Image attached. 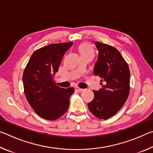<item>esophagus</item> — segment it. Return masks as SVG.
I'll list each match as a JSON object with an SVG mask.
<instances>
[{
	"label": "esophagus",
	"mask_w": 153,
	"mask_h": 153,
	"mask_svg": "<svg viewBox=\"0 0 153 153\" xmlns=\"http://www.w3.org/2000/svg\"><path fill=\"white\" fill-rule=\"evenodd\" d=\"M75 90H76V91H78V92H82V91H84V89H82V88H79V87H76L75 88Z\"/></svg>",
	"instance_id": "34e87169"
}]
</instances>
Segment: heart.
I'll return each instance as SVG.
<instances>
[{
	"instance_id": "heart-1",
	"label": "heart",
	"mask_w": 153,
	"mask_h": 153,
	"mask_svg": "<svg viewBox=\"0 0 153 153\" xmlns=\"http://www.w3.org/2000/svg\"><path fill=\"white\" fill-rule=\"evenodd\" d=\"M78 50L81 55H90L92 56L93 55V51L88 44L84 43L79 45Z\"/></svg>"
}]
</instances>
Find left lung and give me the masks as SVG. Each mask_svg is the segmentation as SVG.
<instances>
[{"instance_id":"left-lung-1","label":"left lung","mask_w":153,"mask_h":153,"mask_svg":"<svg viewBox=\"0 0 153 153\" xmlns=\"http://www.w3.org/2000/svg\"><path fill=\"white\" fill-rule=\"evenodd\" d=\"M95 45L98 55L94 74L102 78V88L93 90L94 99L88 106L95 117L107 120L121 109L128 97L130 72L117 49L99 42H95Z\"/></svg>"}]
</instances>
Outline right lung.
I'll list each match as a JSON object with an SVG mask.
<instances>
[{"label": "right lung", "instance_id": "obj_1", "mask_svg": "<svg viewBox=\"0 0 153 153\" xmlns=\"http://www.w3.org/2000/svg\"><path fill=\"white\" fill-rule=\"evenodd\" d=\"M72 45V42L52 44L38 49L31 56L24 71L25 97L35 112L45 120H55L69 108V98L75 90L57 86L53 76Z\"/></svg>", "mask_w": 153, "mask_h": 153}]
</instances>
